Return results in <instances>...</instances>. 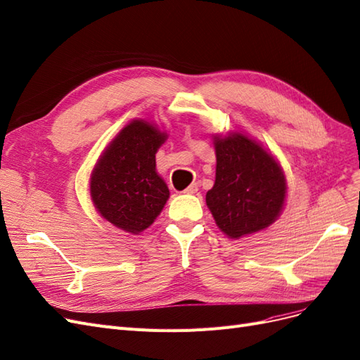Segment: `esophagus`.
<instances>
[{
    "label": "esophagus",
    "instance_id": "1",
    "mask_svg": "<svg viewBox=\"0 0 360 360\" xmlns=\"http://www.w3.org/2000/svg\"><path fill=\"white\" fill-rule=\"evenodd\" d=\"M198 188H200V186H198V183H192L188 189L184 191V193H189V195H193V193H196L198 192Z\"/></svg>",
    "mask_w": 360,
    "mask_h": 360
}]
</instances>
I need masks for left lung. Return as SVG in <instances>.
<instances>
[{
    "mask_svg": "<svg viewBox=\"0 0 360 360\" xmlns=\"http://www.w3.org/2000/svg\"><path fill=\"white\" fill-rule=\"evenodd\" d=\"M216 181L205 201L217 226L231 238L253 233L274 221L286 198L280 165L243 134L216 139Z\"/></svg>",
    "mask_w": 360,
    "mask_h": 360,
    "instance_id": "8db88e82",
    "label": "left lung"
}]
</instances>
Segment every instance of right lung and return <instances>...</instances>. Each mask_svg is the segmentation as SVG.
I'll return each instance as SVG.
<instances>
[{
  "mask_svg": "<svg viewBox=\"0 0 360 360\" xmlns=\"http://www.w3.org/2000/svg\"><path fill=\"white\" fill-rule=\"evenodd\" d=\"M165 139L152 123L134 120L98 160L91 177L92 201L115 226L139 233L162 212L169 191L158 176L155 155Z\"/></svg>",
  "mask_w": 360,
  "mask_h": 360,
  "instance_id": "obj_1",
  "label": "right lung"
}]
</instances>
